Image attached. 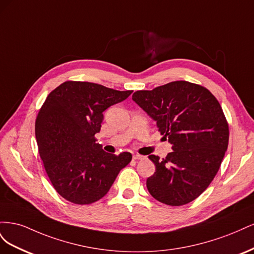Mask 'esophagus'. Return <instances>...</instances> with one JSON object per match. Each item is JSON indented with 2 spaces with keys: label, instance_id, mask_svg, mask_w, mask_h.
I'll list each match as a JSON object with an SVG mask.
<instances>
[{
  "label": "esophagus",
  "instance_id": "1",
  "mask_svg": "<svg viewBox=\"0 0 254 254\" xmlns=\"http://www.w3.org/2000/svg\"><path fill=\"white\" fill-rule=\"evenodd\" d=\"M132 159L133 160H143V159H145V157L144 156H140V155H133Z\"/></svg>",
  "mask_w": 254,
  "mask_h": 254
}]
</instances>
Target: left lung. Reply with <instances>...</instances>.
I'll use <instances>...</instances> for the list:
<instances>
[{
  "instance_id": "left-lung-1",
  "label": "left lung",
  "mask_w": 254,
  "mask_h": 254,
  "mask_svg": "<svg viewBox=\"0 0 254 254\" xmlns=\"http://www.w3.org/2000/svg\"><path fill=\"white\" fill-rule=\"evenodd\" d=\"M132 99L173 145L164 159L148 157L156 165L146 181L150 195L173 206L193 201L210 186L228 148L229 126L218 101L184 80L136 91Z\"/></svg>"
}]
</instances>
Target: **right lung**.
I'll list each match as a JSON object with an SVG mask.
<instances>
[{"label":"right lung","mask_w":254,"mask_h":254,"mask_svg":"<svg viewBox=\"0 0 254 254\" xmlns=\"http://www.w3.org/2000/svg\"><path fill=\"white\" fill-rule=\"evenodd\" d=\"M131 93L93 82L65 81L45 99L36 120V139L45 172L65 200L76 204L99 200L131 161L130 152L108 153L95 139L103 112Z\"/></svg>","instance_id":"add662e5"}]
</instances>
